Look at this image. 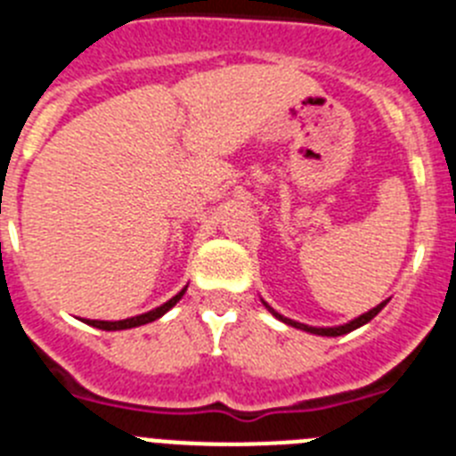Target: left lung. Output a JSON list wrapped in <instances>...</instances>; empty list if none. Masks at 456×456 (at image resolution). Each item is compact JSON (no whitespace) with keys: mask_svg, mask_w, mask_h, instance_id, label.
<instances>
[{"mask_svg":"<svg viewBox=\"0 0 456 456\" xmlns=\"http://www.w3.org/2000/svg\"><path fill=\"white\" fill-rule=\"evenodd\" d=\"M266 305V303H264ZM387 305V300H383L381 305H376L374 310H370V312H365V314H360L358 319H354V322H348V323H344V326H335V328H314V326H305V323H298V322H291V319H287V316H282L280 314V312H275L273 310V307H268V310L273 312V316H277V319H280V322H284V323H289V326H294V328H300V330H307V332H312V335H323V338H338V335H346V332H351V330H355V328H360V326H365L367 322H371V319H374L376 314H379V312L383 310V307H386Z\"/></svg>","mask_w":456,"mask_h":456,"instance_id":"left-lung-1","label":"left lung"}]
</instances>
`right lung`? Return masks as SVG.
I'll return each mask as SVG.
<instances>
[{
	"label": "right lung",
	"instance_id": "right-lung-1",
	"mask_svg": "<svg viewBox=\"0 0 456 456\" xmlns=\"http://www.w3.org/2000/svg\"><path fill=\"white\" fill-rule=\"evenodd\" d=\"M185 289L183 291H179V294L174 296V298H169L167 303L160 305V307H156V310L146 312V314H140V316H130V319H124V322H89L86 319V323L94 328H101V330H126V328H137V326H144V323H151L156 322V319H160L165 312H169L174 307V305L179 303L181 298H183Z\"/></svg>",
	"mask_w": 456,
	"mask_h": 456
}]
</instances>
